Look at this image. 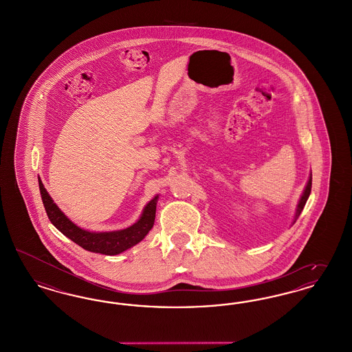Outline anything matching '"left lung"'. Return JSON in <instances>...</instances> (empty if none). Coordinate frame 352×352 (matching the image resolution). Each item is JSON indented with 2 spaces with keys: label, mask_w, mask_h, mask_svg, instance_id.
<instances>
[{
  "label": "left lung",
  "mask_w": 352,
  "mask_h": 352,
  "mask_svg": "<svg viewBox=\"0 0 352 352\" xmlns=\"http://www.w3.org/2000/svg\"><path fill=\"white\" fill-rule=\"evenodd\" d=\"M310 192H311V177H310V179H309V182H307V186H306V188H305V191H303V194H302L301 201L298 203V207H297V212H296V220L298 219V217L301 215L302 210H303V207H305V204H306V201L309 199V195H310Z\"/></svg>",
  "instance_id": "obj_1"
}]
</instances>
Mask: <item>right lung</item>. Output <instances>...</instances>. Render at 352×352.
I'll use <instances>...</instances> for the list:
<instances>
[{
	"label": "right lung",
	"instance_id": "add662e5",
	"mask_svg": "<svg viewBox=\"0 0 352 352\" xmlns=\"http://www.w3.org/2000/svg\"><path fill=\"white\" fill-rule=\"evenodd\" d=\"M39 190L41 197L46 210V214L50 219L51 223L65 234L71 239L74 243L80 245L85 251L94 252L113 256L121 252L132 248L137 243H140L148 232L151 231L154 219H155V206L157 199L155 197L153 201L146 204L144 212L140 220L134 223L132 227L113 231V232H88L75 226L67 217L58 208V206L51 199L49 192L46 191L42 181L39 179Z\"/></svg>",
	"mask_w": 352,
	"mask_h": 352
}]
</instances>
